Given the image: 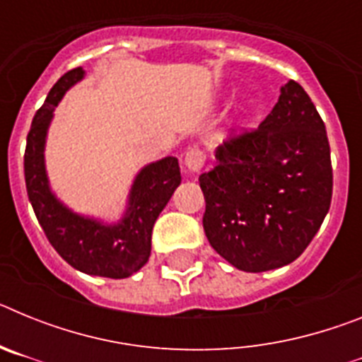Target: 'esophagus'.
Wrapping results in <instances>:
<instances>
[{
  "label": "esophagus",
  "mask_w": 362,
  "mask_h": 362,
  "mask_svg": "<svg viewBox=\"0 0 362 362\" xmlns=\"http://www.w3.org/2000/svg\"><path fill=\"white\" fill-rule=\"evenodd\" d=\"M204 165V152L201 148H190L183 158V172L185 174H199Z\"/></svg>",
  "instance_id": "esophagus-1"
}]
</instances>
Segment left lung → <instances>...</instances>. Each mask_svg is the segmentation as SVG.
<instances>
[{
    "instance_id": "obj_1",
    "label": "left lung",
    "mask_w": 362,
    "mask_h": 362,
    "mask_svg": "<svg viewBox=\"0 0 362 362\" xmlns=\"http://www.w3.org/2000/svg\"><path fill=\"white\" fill-rule=\"evenodd\" d=\"M216 158L199 175L214 250L245 272L296 261L321 228L334 188L325 123L305 88L286 83L257 129L232 134Z\"/></svg>"
}]
</instances>
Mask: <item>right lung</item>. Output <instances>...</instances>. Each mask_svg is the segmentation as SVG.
Returning <instances> with one entry per match:
<instances>
[{
    "mask_svg": "<svg viewBox=\"0 0 362 362\" xmlns=\"http://www.w3.org/2000/svg\"><path fill=\"white\" fill-rule=\"evenodd\" d=\"M83 74L78 66L57 79L32 119L25 148V183L45 235L70 267L88 276L123 279L148 261L153 223L181 183V172L175 158L146 165L134 181L129 209L117 225L78 216L59 203L45 172V137L54 108Z\"/></svg>",
    "mask_w": 362,
    "mask_h": 362,
    "instance_id": "obj_1",
    "label": "right lung"
}]
</instances>
